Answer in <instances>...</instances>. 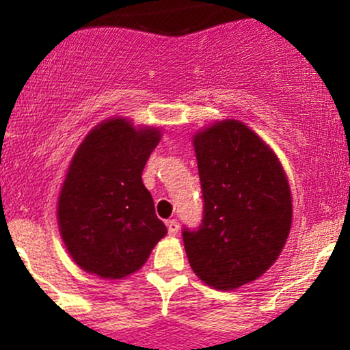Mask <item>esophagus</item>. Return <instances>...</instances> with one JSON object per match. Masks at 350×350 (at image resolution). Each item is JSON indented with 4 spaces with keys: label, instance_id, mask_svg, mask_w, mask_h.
Wrapping results in <instances>:
<instances>
[{
    "label": "esophagus",
    "instance_id": "obj_1",
    "mask_svg": "<svg viewBox=\"0 0 350 350\" xmlns=\"http://www.w3.org/2000/svg\"><path fill=\"white\" fill-rule=\"evenodd\" d=\"M166 226H167V234L170 235H178V232H179V222L176 219H171V220H167L166 222Z\"/></svg>",
    "mask_w": 350,
    "mask_h": 350
}]
</instances>
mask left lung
<instances>
[{
	"label": "left lung",
	"mask_w": 350,
	"mask_h": 350,
	"mask_svg": "<svg viewBox=\"0 0 350 350\" xmlns=\"http://www.w3.org/2000/svg\"><path fill=\"white\" fill-rule=\"evenodd\" d=\"M204 212L183 228L189 263L215 290H235L275 263L291 228L290 184L268 144L239 120L194 136Z\"/></svg>",
	"instance_id": "8db88e82"
}]
</instances>
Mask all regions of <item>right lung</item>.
Segmentation results:
<instances>
[{
	"instance_id": "obj_1",
	"label": "right lung",
	"mask_w": 350,
	"mask_h": 350,
	"mask_svg": "<svg viewBox=\"0 0 350 350\" xmlns=\"http://www.w3.org/2000/svg\"><path fill=\"white\" fill-rule=\"evenodd\" d=\"M161 139L158 128L124 118L100 123L85 136L64 180L57 220L64 243L82 270L122 280L146 263L167 234L142 180Z\"/></svg>"
}]
</instances>
